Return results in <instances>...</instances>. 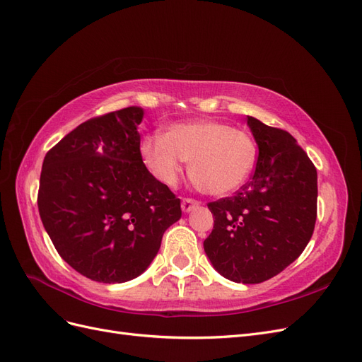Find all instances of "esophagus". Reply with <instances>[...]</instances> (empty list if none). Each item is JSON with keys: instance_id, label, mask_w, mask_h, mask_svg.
Masks as SVG:
<instances>
[{"instance_id": "obj_1", "label": "esophagus", "mask_w": 362, "mask_h": 362, "mask_svg": "<svg viewBox=\"0 0 362 362\" xmlns=\"http://www.w3.org/2000/svg\"><path fill=\"white\" fill-rule=\"evenodd\" d=\"M199 201H196V199H192V198H184L182 199V204H181V206H182V211L184 213H189V211H192L193 208H196V206H199Z\"/></svg>"}]
</instances>
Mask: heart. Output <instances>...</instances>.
I'll list each match as a JSON object with an SVG mask.
<instances>
[{
  "mask_svg": "<svg viewBox=\"0 0 362 362\" xmlns=\"http://www.w3.org/2000/svg\"><path fill=\"white\" fill-rule=\"evenodd\" d=\"M141 158L154 177L175 185L181 161H190V178L199 190L228 194L237 190L255 168L254 137L218 120L170 125L163 136L149 134L140 145Z\"/></svg>",
  "mask_w": 362,
  "mask_h": 362,
  "instance_id": "b5f03b06",
  "label": "heart"
}]
</instances>
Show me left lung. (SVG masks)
<instances>
[{
    "mask_svg": "<svg viewBox=\"0 0 362 362\" xmlns=\"http://www.w3.org/2000/svg\"><path fill=\"white\" fill-rule=\"evenodd\" d=\"M258 145L255 172L234 196L208 202L214 217L205 254L234 282L259 284L299 258L317 218V170L286 129L247 116Z\"/></svg>",
    "mask_w": 362,
    "mask_h": 362,
    "instance_id": "obj_1",
    "label": "left lung"
}]
</instances>
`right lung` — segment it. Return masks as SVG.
Segmentation results:
<instances>
[{
    "label": "right lung",
    "mask_w": 362,
    "mask_h": 362,
    "mask_svg": "<svg viewBox=\"0 0 362 362\" xmlns=\"http://www.w3.org/2000/svg\"><path fill=\"white\" fill-rule=\"evenodd\" d=\"M144 110L96 116L45 156L37 206L59 255L83 276L116 284L139 276L154 259L181 201L154 178L140 152Z\"/></svg>",
    "instance_id": "right-lung-1"
}]
</instances>
